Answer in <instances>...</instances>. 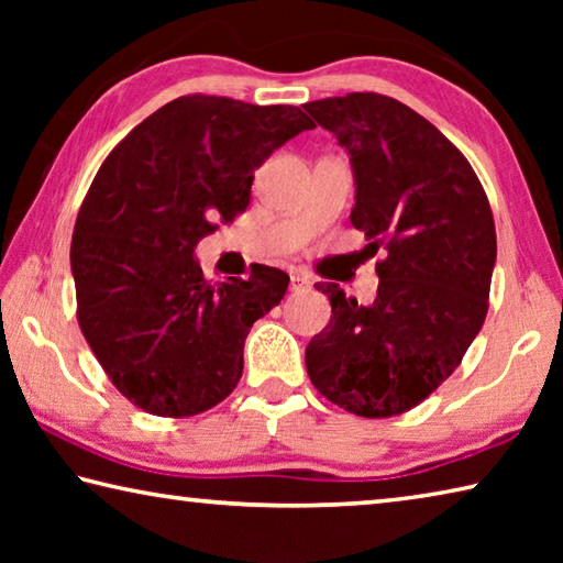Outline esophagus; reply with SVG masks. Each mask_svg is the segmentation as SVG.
Wrapping results in <instances>:
<instances>
[{
  "instance_id": "obj_1",
  "label": "esophagus",
  "mask_w": 563,
  "mask_h": 563,
  "mask_svg": "<svg viewBox=\"0 0 563 563\" xmlns=\"http://www.w3.org/2000/svg\"><path fill=\"white\" fill-rule=\"evenodd\" d=\"M310 285V278H308V273H292L290 275V290L292 292H298V290H305Z\"/></svg>"
}]
</instances>
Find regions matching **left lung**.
<instances>
[{
  "label": "left lung",
  "instance_id": "1",
  "mask_svg": "<svg viewBox=\"0 0 563 563\" xmlns=\"http://www.w3.org/2000/svg\"><path fill=\"white\" fill-rule=\"evenodd\" d=\"M347 148L350 221L377 261V298L357 305L335 283L330 325L305 350L310 383L357 417L409 412L450 377L489 310L497 231L464 154L402 101L355 91L305 103Z\"/></svg>",
  "mask_w": 563,
  "mask_h": 563
}]
</instances>
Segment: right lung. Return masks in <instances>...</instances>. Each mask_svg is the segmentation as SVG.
Instances as JSON below:
<instances>
[{
	"mask_svg": "<svg viewBox=\"0 0 563 563\" xmlns=\"http://www.w3.org/2000/svg\"><path fill=\"white\" fill-rule=\"evenodd\" d=\"M298 107L190 93L117 144L76 216V320L131 405L194 417L233 393L253 322L283 300L278 268L211 285L196 243L251 203L255 168L312 129Z\"/></svg>",
	"mask_w": 563,
	"mask_h": 563,
	"instance_id": "1",
	"label": "right lung"
}]
</instances>
